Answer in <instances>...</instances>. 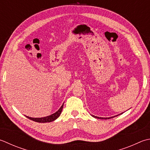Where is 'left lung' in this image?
<instances>
[{
	"label": "left lung",
	"instance_id": "1",
	"mask_svg": "<svg viewBox=\"0 0 150 150\" xmlns=\"http://www.w3.org/2000/svg\"><path fill=\"white\" fill-rule=\"evenodd\" d=\"M122 113L120 114H122ZM120 114H118V115H120ZM118 115H116V116H112V117H109V118H101V117H98V116H95L93 115H92L93 117H94V118H98V119H105V120H107V119H110V118H114V117H116V116H118Z\"/></svg>",
	"mask_w": 150,
	"mask_h": 150
}]
</instances>
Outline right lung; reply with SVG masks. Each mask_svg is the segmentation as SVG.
Masks as SVG:
<instances>
[{
  "label": "right lung",
  "mask_w": 150,
  "mask_h": 150,
  "mask_svg": "<svg viewBox=\"0 0 150 150\" xmlns=\"http://www.w3.org/2000/svg\"><path fill=\"white\" fill-rule=\"evenodd\" d=\"M64 103L62 105L61 107L58 109V111L54 112V114H51V115L46 116V117H43V118H31V117H28L26 116V117L28 119H30L32 121L36 122H39V123H47V122H51L52 121H54L56 119H57L58 117L60 116V114L62 112V108L64 107Z\"/></svg>",
  "instance_id": "obj_1"
}]
</instances>
